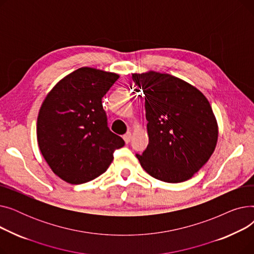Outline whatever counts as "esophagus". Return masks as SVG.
<instances>
[{"label": "esophagus", "mask_w": 254, "mask_h": 254, "mask_svg": "<svg viewBox=\"0 0 254 254\" xmlns=\"http://www.w3.org/2000/svg\"><path fill=\"white\" fill-rule=\"evenodd\" d=\"M130 139H131V132H130V131H127V134L124 136V140L126 141V143H129Z\"/></svg>", "instance_id": "34e87169"}]
</instances>
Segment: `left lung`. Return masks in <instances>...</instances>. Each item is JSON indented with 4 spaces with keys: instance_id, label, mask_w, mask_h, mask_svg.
Instances as JSON below:
<instances>
[{
    "instance_id": "8db88e82",
    "label": "left lung",
    "mask_w": 254,
    "mask_h": 254,
    "mask_svg": "<svg viewBox=\"0 0 254 254\" xmlns=\"http://www.w3.org/2000/svg\"><path fill=\"white\" fill-rule=\"evenodd\" d=\"M145 95L149 144L137 157L155 179L178 183L190 179L215 149L218 127L203 93L170 74H132Z\"/></svg>"
}]
</instances>
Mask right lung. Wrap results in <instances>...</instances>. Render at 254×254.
Here are the masks:
<instances>
[{
  "mask_svg": "<svg viewBox=\"0 0 254 254\" xmlns=\"http://www.w3.org/2000/svg\"><path fill=\"white\" fill-rule=\"evenodd\" d=\"M119 78L83 66L51 89L40 108L37 139L55 174L80 184L102 175L125 141L110 130L102 98Z\"/></svg>",
  "mask_w": 254,
  "mask_h": 254,
  "instance_id": "1",
  "label": "right lung"
}]
</instances>
